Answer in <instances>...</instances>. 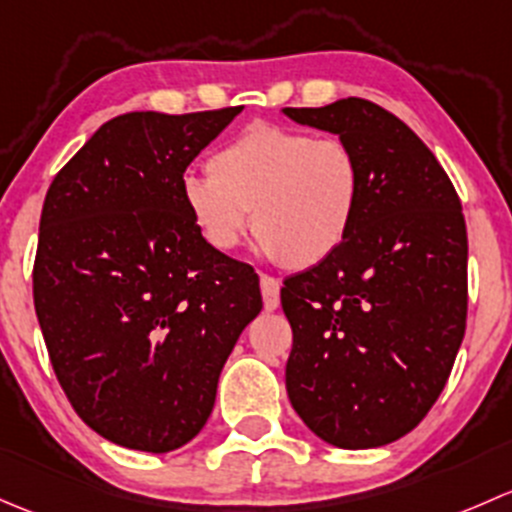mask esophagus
Here are the masks:
<instances>
[{"mask_svg": "<svg viewBox=\"0 0 512 512\" xmlns=\"http://www.w3.org/2000/svg\"><path fill=\"white\" fill-rule=\"evenodd\" d=\"M261 295H263V308L276 310L281 305V283L271 276H261Z\"/></svg>", "mask_w": 512, "mask_h": 512, "instance_id": "1", "label": "esophagus"}]
</instances>
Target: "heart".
Returning a JSON list of instances; mask_svg holds the SVG:
<instances>
[{"mask_svg": "<svg viewBox=\"0 0 512 512\" xmlns=\"http://www.w3.org/2000/svg\"><path fill=\"white\" fill-rule=\"evenodd\" d=\"M207 170L182 179V202L214 251L239 244L251 209L258 254L318 266L345 244L360 214V157L340 138L249 125L209 157Z\"/></svg>", "mask_w": 512, "mask_h": 512, "instance_id": "heart-1", "label": "heart"}]
</instances>
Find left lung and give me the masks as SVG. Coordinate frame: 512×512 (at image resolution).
<instances>
[{
	"mask_svg": "<svg viewBox=\"0 0 512 512\" xmlns=\"http://www.w3.org/2000/svg\"><path fill=\"white\" fill-rule=\"evenodd\" d=\"M283 115L345 140L362 165L360 214L345 244L283 281L288 399L337 449L392 444L434 407L466 333L461 202L434 152L370 100Z\"/></svg>",
	"mask_w": 512,
	"mask_h": 512,
	"instance_id": "1",
	"label": "left lung"
}]
</instances>
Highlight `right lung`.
<instances>
[{
  "label": "right lung",
  "instance_id": "right-lung-1",
  "mask_svg": "<svg viewBox=\"0 0 512 512\" xmlns=\"http://www.w3.org/2000/svg\"><path fill=\"white\" fill-rule=\"evenodd\" d=\"M239 113L118 115L46 192L36 318L71 407L125 449L167 453L202 431L263 308L254 268L204 244L182 202L189 162Z\"/></svg>",
  "mask_w": 512,
  "mask_h": 512
}]
</instances>
